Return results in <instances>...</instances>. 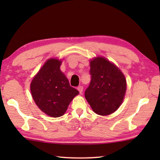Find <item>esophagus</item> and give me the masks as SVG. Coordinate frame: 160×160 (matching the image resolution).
Wrapping results in <instances>:
<instances>
[{
    "mask_svg": "<svg viewBox=\"0 0 160 160\" xmlns=\"http://www.w3.org/2000/svg\"><path fill=\"white\" fill-rule=\"evenodd\" d=\"M77 89H78V90L79 91V92H80V94H82V91H83V87H82V86H78Z\"/></svg>",
    "mask_w": 160,
    "mask_h": 160,
    "instance_id": "obj_1",
    "label": "esophagus"
}]
</instances>
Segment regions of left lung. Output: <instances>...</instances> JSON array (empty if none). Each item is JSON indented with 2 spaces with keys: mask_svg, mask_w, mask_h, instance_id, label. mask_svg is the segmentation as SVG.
<instances>
[{
  "mask_svg": "<svg viewBox=\"0 0 160 160\" xmlns=\"http://www.w3.org/2000/svg\"><path fill=\"white\" fill-rule=\"evenodd\" d=\"M91 81L85 92L94 113L102 116L116 112L123 101L126 80L121 70L104 57L90 61Z\"/></svg>",
  "mask_w": 160,
  "mask_h": 160,
  "instance_id": "8db88e82",
  "label": "left lung"
}]
</instances>
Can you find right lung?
<instances>
[{
	"label": "right lung",
	"mask_w": 160,
	"mask_h": 160,
	"mask_svg": "<svg viewBox=\"0 0 160 160\" xmlns=\"http://www.w3.org/2000/svg\"><path fill=\"white\" fill-rule=\"evenodd\" d=\"M61 60L50 58L34 77L30 84L32 98L43 112L51 117H60L66 112L72 99L79 94L70 86L60 70Z\"/></svg>",
	"instance_id": "right-lung-1"
}]
</instances>
